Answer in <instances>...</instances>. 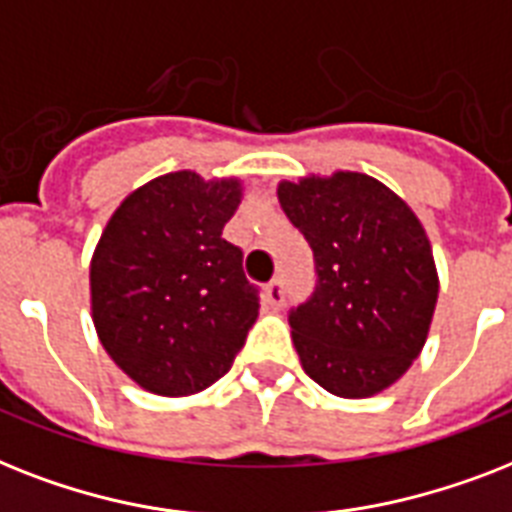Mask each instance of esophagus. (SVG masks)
<instances>
[{
    "mask_svg": "<svg viewBox=\"0 0 512 512\" xmlns=\"http://www.w3.org/2000/svg\"><path fill=\"white\" fill-rule=\"evenodd\" d=\"M264 296H267V304L272 306V309H280L282 301H285V282H282L280 277H275V280L264 288Z\"/></svg>",
    "mask_w": 512,
    "mask_h": 512,
    "instance_id": "obj_1",
    "label": "esophagus"
}]
</instances>
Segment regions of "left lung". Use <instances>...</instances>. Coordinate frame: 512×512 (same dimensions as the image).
<instances>
[{
  "instance_id": "obj_1",
  "label": "left lung",
  "mask_w": 512,
  "mask_h": 512,
  "mask_svg": "<svg viewBox=\"0 0 512 512\" xmlns=\"http://www.w3.org/2000/svg\"><path fill=\"white\" fill-rule=\"evenodd\" d=\"M277 198L317 272L312 296L288 314L301 367L343 399L378 394L418 359L439 298L423 224L357 171L280 182Z\"/></svg>"
}]
</instances>
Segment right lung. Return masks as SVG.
Segmentation results:
<instances>
[{"mask_svg":"<svg viewBox=\"0 0 512 512\" xmlns=\"http://www.w3.org/2000/svg\"><path fill=\"white\" fill-rule=\"evenodd\" d=\"M240 195L237 179L163 174L116 208L94 248V327L145 391L190 396L216 383L259 317L243 251L222 237Z\"/></svg>","mask_w":512,"mask_h":512,"instance_id":"1","label":"right lung"}]
</instances>
